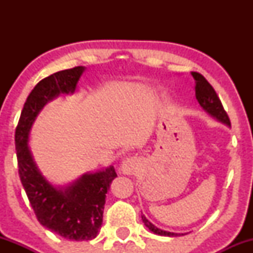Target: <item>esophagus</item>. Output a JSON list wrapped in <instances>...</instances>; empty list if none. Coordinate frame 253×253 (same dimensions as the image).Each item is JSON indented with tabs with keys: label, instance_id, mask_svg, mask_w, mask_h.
Here are the masks:
<instances>
[{
	"label": "esophagus",
	"instance_id": "34e87169",
	"mask_svg": "<svg viewBox=\"0 0 253 253\" xmlns=\"http://www.w3.org/2000/svg\"><path fill=\"white\" fill-rule=\"evenodd\" d=\"M140 168V161L136 157H128L121 164V172L125 175H133Z\"/></svg>",
	"mask_w": 253,
	"mask_h": 253
}]
</instances>
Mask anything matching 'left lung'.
<instances>
[{
    "instance_id": "1",
    "label": "left lung",
    "mask_w": 253,
    "mask_h": 253,
    "mask_svg": "<svg viewBox=\"0 0 253 253\" xmlns=\"http://www.w3.org/2000/svg\"><path fill=\"white\" fill-rule=\"evenodd\" d=\"M194 80H195V96L197 102L200 103V106L205 109L206 113L211 115V118L216 119L219 123L225 124L226 126L231 127V123H229V119L227 113L223 109L221 101L217 97L215 90L213 89V86L208 83V81L202 76L199 72H191ZM144 225L150 229L151 232H153L155 234L158 236H164V237H177V236H184L183 233H173V232H168L163 231V229L158 228L157 226L153 225L152 222L149 221L146 219V216L141 215Z\"/></svg>"
}]
</instances>
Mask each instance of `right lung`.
Wrapping results in <instances>:
<instances>
[{
    "label": "right lung",
    "instance_id": "1",
    "mask_svg": "<svg viewBox=\"0 0 253 253\" xmlns=\"http://www.w3.org/2000/svg\"><path fill=\"white\" fill-rule=\"evenodd\" d=\"M84 66L58 71L34 86L24 104L15 130L19 175L38 221L70 240H91L102 225L106 194L117 177L113 167L84 173L66 187H54L38 169L28 146L31 128L45 104L76 91Z\"/></svg>",
    "mask_w": 253,
    "mask_h": 253
}]
</instances>
